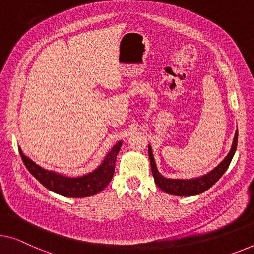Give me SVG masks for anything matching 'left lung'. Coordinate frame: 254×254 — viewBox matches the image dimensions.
I'll return each instance as SVG.
<instances>
[{
  "mask_svg": "<svg viewBox=\"0 0 254 254\" xmlns=\"http://www.w3.org/2000/svg\"><path fill=\"white\" fill-rule=\"evenodd\" d=\"M237 138L238 133L236 131L232 145V149H230L228 155L225 157V160L222 161L217 168H214L212 171L206 173V175L198 178H192V179H169V178L162 176L156 168V163H155L153 156V150H151V147L149 145L148 155L150 160L151 172H153L155 183H156L157 187L161 188L163 191L168 192V194L176 196H194L202 194V192L213 186V185L220 179L221 176L226 172V170L228 169L230 162H232L234 157V154H235L236 151Z\"/></svg>",
  "mask_w": 254,
  "mask_h": 254,
  "instance_id": "left-lung-1",
  "label": "left lung"
}]
</instances>
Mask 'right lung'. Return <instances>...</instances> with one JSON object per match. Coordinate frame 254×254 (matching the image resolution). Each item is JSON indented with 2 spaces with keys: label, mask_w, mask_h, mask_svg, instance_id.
<instances>
[{
  "label": "right lung",
  "mask_w": 254,
  "mask_h": 254,
  "mask_svg": "<svg viewBox=\"0 0 254 254\" xmlns=\"http://www.w3.org/2000/svg\"><path fill=\"white\" fill-rule=\"evenodd\" d=\"M121 146H122V141L117 142L106 155L103 163L94 171L76 178L63 176L60 173L41 168L35 162L24 155L20 148H19V154H20L21 160L28 171L49 190L57 192L59 195L67 196V197H88V196L100 192L111 183L112 178L114 176L116 157Z\"/></svg>",
  "instance_id": "1"
}]
</instances>
